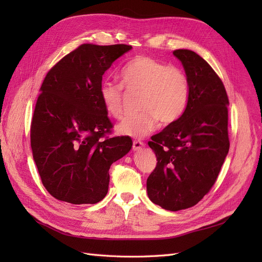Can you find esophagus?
I'll return each instance as SVG.
<instances>
[{
  "instance_id": "esophagus-1",
  "label": "esophagus",
  "mask_w": 262,
  "mask_h": 262,
  "mask_svg": "<svg viewBox=\"0 0 262 262\" xmlns=\"http://www.w3.org/2000/svg\"><path fill=\"white\" fill-rule=\"evenodd\" d=\"M142 147H144L143 142H140V141H134L133 142V145H132L133 150H140V149H142Z\"/></svg>"
}]
</instances>
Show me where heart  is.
I'll use <instances>...</instances> for the list:
<instances>
[{"label":"heart","mask_w":262,"mask_h":262,"mask_svg":"<svg viewBox=\"0 0 262 262\" xmlns=\"http://www.w3.org/2000/svg\"><path fill=\"white\" fill-rule=\"evenodd\" d=\"M120 84L105 82L99 97L105 112L115 119L123 117V91L140 94L142 112L125 119L118 126L122 136L142 139L152 132L160 120L164 124L175 122L184 114L190 96V85L180 68L167 66L147 55H137L122 68Z\"/></svg>","instance_id":"heart-1"}]
</instances>
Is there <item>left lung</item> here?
<instances>
[{"label": "left lung", "instance_id": "8db88e82", "mask_svg": "<svg viewBox=\"0 0 262 262\" xmlns=\"http://www.w3.org/2000/svg\"><path fill=\"white\" fill-rule=\"evenodd\" d=\"M172 54L190 85L184 114L148 142L157 165L146 181L149 200L165 210L191 208L215 182L229 149L225 87L209 63L188 49Z\"/></svg>", "mask_w": 262, "mask_h": 262}]
</instances>
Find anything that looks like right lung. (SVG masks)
Masks as SVG:
<instances>
[{
    "label": "right lung",
    "mask_w": 262,
    "mask_h": 262,
    "mask_svg": "<svg viewBox=\"0 0 262 262\" xmlns=\"http://www.w3.org/2000/svg\"><path fill=\"white\" fill-rule=\"evenodd\" d=\"M131 49L85 43L45 77L30 142L42 185L55 199L72 204L101 201L108 192L110 166L131 149L129 137L101 140L113 124L99 97L105 72Z\"/></svg>",
    "instance_id": "1"
}]
</instances>
